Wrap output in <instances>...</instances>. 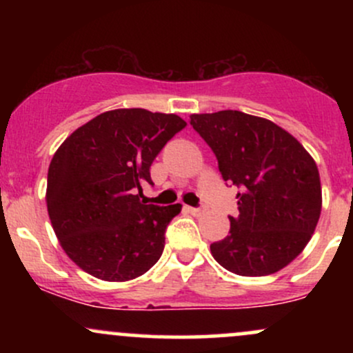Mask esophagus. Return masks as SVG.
I'll list each match as a JSON object with an SVG mask.
<instances>
[{"label": "esophagus", "mask_w": 353, "mask_h": 353, "mask_svg": "<svg viewBox=\"0 0 353 353\" xmlns=\"http://www.w3.org/2000/svg\"><path fill=\"white\" fill-rule=\"evenodd\" d=\"M188 210L192 216H202V214H204V209L201 208H188Z\"/></svg>", "instance_id": "1"}]
</instances>
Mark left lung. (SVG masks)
I'll list each match as a JSON object with an SVG mask.
<instances>
[{
  "label": "left lung",
  "mask_w": 353,
  "mask_h": 353,
  "mask_svg": "<svg viewBox=\"0 0 353 353\" xmlns=\"http://www.w3.org/2000/svg\"><path fill=\"white\" fill-rule=\"evenodd\" d=\"M190 125L217 157L224 181L237 185L239 216L210 254L229 272L262 277L305 249L322 210L314 157L272 121L241 111L192 114Z\"/></svg>",
  "instance_id": "1"
}]
</instances>
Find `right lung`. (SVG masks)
I'll list each match as a JSON object with an SVG mask.
<instances>
[{"mask_svg":"<svg viewBox=\"0 0 353 353\" xmlns=\"http://www.w3.org/2000/svg\"><path fill=\"white\" fill-rule=\"evenodd\" d=\"M185 128L176 114L112 109L66 137L48 169L46 205L68 257L84 272L125 282L148 272L181 204H143L152 161Z\"/></svg>","mask_w":353,"mask_h":353,"instance_id":"1","label":"right lung"}]
</instances>
